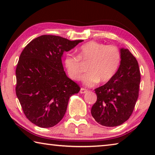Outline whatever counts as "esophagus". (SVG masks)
Masks as SVG:
<instances>
[{
  "label": "esophagus",
  "instance_id": "obj_1",
  "mask_svg": "<svg viewBox=\"0 0 155 155\" xmlns=\"http://www.w3.org/2000/svg\"><path fill=\"white\" fill-rule=\"evenodd\" d=\"M87 91V90H86V89H84V88H81V90H80V93L81 94H85Z\"/></svg>",
  "mask_w": 155,
  "mask_h": 155
}]
</instances>
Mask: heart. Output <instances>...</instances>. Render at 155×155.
Segmentation results:
<instances>
[{"instance_id": "heart-1", "label": "heart", "mask_w": 155, "mask_h": 155, "mask_svg": "<svg viewBox=\"0 0 155 155\" xmlns=\"http://www.w3.org/2000/svg\"><path fill=\"white\" fill-rule=\"evenodd\" d=\"M120 48L115 45H105L90 41L81 46L78 55H65L64 64L69 77L78 81L83 72V65L87 64V74L83 76V83L87 87H94L99 81L107 83L116 74L121 63Z\"/></svg>"}]
</instances>
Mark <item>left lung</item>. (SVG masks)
Instances as JSON below:
<instances>
[{
  "instance_id": "left-lung-1",
  "label": "left lung",
  "mask_w": 155,
  "mask_h": 155,
  "mask_svg": "<svg viewBox=\"0 0 155 155\" xmlns=\"http://www.w3.org/2000/svg\"><path fill=\"white\" fill-rule=\"evenodd\" d=\"M121 63L115 75L94 90L97 101L91 114L98 124L113 127L129 118L139 96L141 75L137 59L128 49H120Z\"/></svg>"
}]
</instances>
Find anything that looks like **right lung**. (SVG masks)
I'll list each match as a JSON object with an SVG mask.
<instances>
[{
  "label": "right lung",
  "instance_id": "add662e5",
  "mask_svg": "<svg viewBox=\"0 0 155 155\" xmlns=\"http://www.w3.org/2000/svg\"><path fill=\"white\" fill-rule=\"evenodd\" d=\"M83 40L44 35L34 39L21 52L18 62L15 93L27 118L41 128L61 121L70 97L81 88L68 78L61 57Z\"/></svg>",
  "mask_w": 155,
  "mask_h": 155
}]
</instances>
